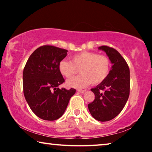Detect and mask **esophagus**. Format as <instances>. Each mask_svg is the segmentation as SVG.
<instances>
[{
    "label": "esophagus",
    "mask_w": 152,
    "mask_h": 152,
    "mask_svg": "<svg viewBox=\"0 0 152 152\" xmlns=\"http://www.w3.org/2000/svg\"><path fill=\"white\" fill-rule=\"evenodd\" d=\"M86 90H82V89H78L77 91L79 93H84V92H86Z\"/></svg>",
    "instance_id": "34e87169"
}]
</instances>
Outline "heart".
<instances>
[{
	"mask_svg": "<svg viewBox=\"0 0 152 152\" xmlns=\"http://www.w3.org/2000/svg\"><path fill=\"white\" fill-rule=\"evenodd\" d=\"M70 61L62 60L59 64V70L67 79L71 78L80 70L81 75L68 80L69 87L84 88L90 84L96 85L102 82L111 69V61L105 55L93 53L82 52L70 57Z\"/></svg>",
	"mask_w": 152,
	"mask_h": 152,
	"instance_id": "1",
	"label": "heart"
}]
</instances>
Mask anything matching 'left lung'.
Segmentation results:
<instances>
[{
  "mask_svg": "<svg viewBox=\"0 0 152 152\" xmlns=\"http://www.w3.org/2000/svg\"><path fill=\"white\" fill-rule=\"evenodd\" d=\"M98 49L105 52L113 66L107 77L91 89L95 99L88 107L95 120L106 122L115 118L126 104L130 92V70L125 59L115 49L107 45Z\"/></svg>",
  "mask_w": 152,
  "mask_h": 152,
  "instance_id": "left-lung-1",
  "label": "left lung"
}]
</instances>
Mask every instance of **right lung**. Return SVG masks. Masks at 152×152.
Masks as SVG:
<instances>
[{
	"instance_id": "add662e5",
	"label": "right lung",
	"mask_w": 152,
	"mask_h": 152,
	"mask_svg": "<svg viewBox=\"0 0 152 152\" xmlns=\"http://www.w3.org/2000/svg\"><path fill=\"white\" fill-rule=\"evenodd\" d=\"M67 50L45 45L33 52L23 73L25 98L35 115L44 120H57L66 111L76 90L58 86L65 82L59 70Z\"/></svg>"
}]
</instances>
